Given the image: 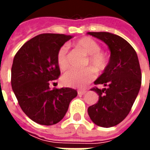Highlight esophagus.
I'll return each instance as SVG.
<instances>
[{"mask_svg": "<svg viewBox=\"0 0 150 150\" xmlns=\"http://www.w3.org/2000/svg\"><path fill=\"white\" fill-rule=\"evenodd\" d=\"M87 92V91H80V90H79L78 91V95L79 96H83V95H84L85 93Z\"/></svg>", "mask_w": 150, "mask_h": 150, "instance_id": "esophagus-1", "label": "esophagus"}]
</instances>
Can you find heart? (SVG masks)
<instances>
[{
    "label": "heart",
    "instance_id": "b5f03b06",
    "mask_svg": "<svg viewBox=\"0 0 150 150\" xmlns=\"http://www.w3.org/2000/svg\"><path fill=\"white\" fill-rule=\"evenodd\" d=\"M73 45L88 55L85 66H90L97 72L104 71L107 68L108 58L105 53L100 51V46L96 40L90 37H83L75 41ZM56 61L61 71H66L68 68L67 48L65 46L59 50ZM94 78L95 72L90 67L82 71L71 70L63 75L62 83L71 88H83L92 81Z\"/></svg>",
    "mask_w": 150,
    "mask_h": 150
}]
</instances>
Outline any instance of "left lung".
<instances>
[{
	"instance_id": "8db88e82",
	"label": "left lung",
	"mask_w": 150,
	"mask_h": 150,
	"mask_svg": "<svg viewBox=\"0 0 150 150\" xmlns=\"http://www.w3.org/2000/svg\"><path fill=\"white\" fill-rule=\"evenodd\" d=\"M106 43L110 59L103 74L94 82L91 91L99 96L96 104L88 108L91 120L98 126L109 128L128 116L142 84V71L135 50L123 38L108 32H88Z\"/></svg>"
}]
</instances>
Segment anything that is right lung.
<instances>
[{
	"label": "right lung",
	"mask_w": 150,
	"mask_h": 150,
	"mask_svg": "<svg viewBox=\"0 0 150 150\" xmlns=\"http://www.w3.org/2000/svg\"><path fill=\"white\" fill-rule=\"evenodd\" d=\"M72 38L60 34L37 35L15 54L11 85L25 115L42 125L59 122L68 110L77 91L70 88L50 89V83L60 75L56 57L59 50Z\"/></svg>",
	"instance_id": "1"
}]
</instances>
